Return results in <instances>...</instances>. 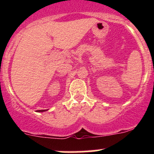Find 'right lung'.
Masks as SVG:
<instances>
[{
  "label": "right lung",
  "instance_id": "1",
  "mask_svg": "<svg viewBox=\"0 0 154 154\" xmlns=\"http://www.w3.org/2000/svg\"><path fill=\"white\" fill-rule=\"evenodd\" d=\"M47 111V109H43V110H37V112H42Z\"/></svg>",
  "mask_w": 154,
  "mask_h": 154
}]
</instances>
